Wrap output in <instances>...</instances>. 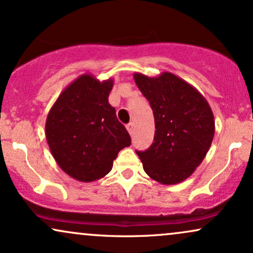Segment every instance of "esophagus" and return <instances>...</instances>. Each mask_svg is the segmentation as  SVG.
Instances as JSON below:
<instances>
[{"instance_id":"obj_1","label":"esophagus","mask_w":253,"mask_h":253,"mask_svg":"<svg viewBox=\"0 0 253 253\" xmlns=\"http://www.w3.org/2000/svg\"><path fill=\"white\" fill-rule=\"evenodd\" d=\"M126 130L129 131L130 135H132V133H133V124L132 123L126 124Z\"/></svg>"}]
</instances>
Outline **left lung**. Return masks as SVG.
Here are the masks:
<instances>
[{
  "label": "left lung",
  "mask_w": 253,
  "mask_h": 253,
  "mask_svg": "<svg viewBox=\"0 0 253 253\" xmlns=\"http://www.w3.org/2000/svg\"><path fill=\"white\" fill-rule=\"evenodd\" d=\"M133 79L149 100L155 120L153 144L137 151L144 171L162 185L182 182L200 166L212 144V109L194 86L170 72L159 77L135 73Z\"/></svg>",
  "instance_id": "8db88e82"
}]
</instances>
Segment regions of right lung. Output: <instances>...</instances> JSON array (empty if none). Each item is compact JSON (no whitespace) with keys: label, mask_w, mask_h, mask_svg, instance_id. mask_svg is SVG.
Wrapping results in <instances>:
<instances>
[{"label":"right lung","mask_w":253,"mask_h":253,"mask_svg":"<svg viewBox=\"0 0 253 253\" xmlns=\"http://www.w3.org/2000/svg\"><path fill=\"white\" fill-rule=\"evenodd\" d=\"M111 78L82 74L61 92L46 120V138L62 170L82 182L102 179L120 150L131 144L129 132L109 104Z\"/></svg>","instance_id":"1"}]
</instances>
